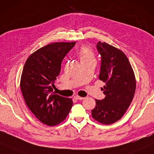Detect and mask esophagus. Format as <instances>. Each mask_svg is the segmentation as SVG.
Returning <instances> with one entry per match:
<instances>
[{
	"mask_svg": "<svg viewBox=\"0 0 154 154\" xmlns=\"http://www.w3.org/2000/svg\"><path fill=\"white\" fill-rule=\"evenodd\" d=\"M75 98L76 100H81L84 99V97H81V96H75Z\"/></svg>",
	"mask_w": 154,
	"mask_h": 154,
	"instance_id": "esophagus-1",
	"label": "esophagus"
}]
</instances>
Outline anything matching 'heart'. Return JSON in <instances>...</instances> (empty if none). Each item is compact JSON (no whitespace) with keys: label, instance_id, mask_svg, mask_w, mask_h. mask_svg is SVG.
Returning a JSON list of instances; mask_svg holds the SVG:
<instances>
[{"label":"heart","instance_id":"heart-1","mask_svg":"<svg viewBox=\"0 0 154 154\" xmlns=\"http://www.w3.org/2000/svg\"><path fill=\"white\" fill-rule=\"evenodd\" d=\"M79 56L81 62L88 61L91 60H95L94 53L89 47H83L80 49Z\"/></svg>","mask_w":154,"mask_h":154}]
</instances>
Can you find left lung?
<instances>
[{"instance_id": "left-lung-1", "label": "left lung", "mask_w": 154, "mask_h": 154, "mask_svg": "<svg viewBox=\"0 0 154 154\" xmlns=\"http://www.w3.org/2000/svg\"><path fill=\"white\" fill-rule=\"evenodd\" d=\"M101 56L99 79L105 82L102 88L105 98L96 99L92 117L103 124H112L123 116L135 95L136 80L127 56L122 51L106 42H98Z\"/></svg>"}]
</instances>
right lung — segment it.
Returning a JSON list of instances; mask_svg holds the SVG:
<instances>
[{
  "mask_svg": "<svg viewBox=\"0 0 154 154\" xmlns=\"http://www.w3.org/2000/svg\"><path fill=\"white\" fill-rule=\"evenodd\" d=\"M75 43L54 42L41 47L23 67L20 87L26 104L39 121L49 126L66 119L72 106V99L52 91L62 60Z\"/></svg>",
  "mask_w": 154,
  "mask_h": 154,
  "instance_id": "obj_1",
  "label": "right lung"
}]
</instances>
